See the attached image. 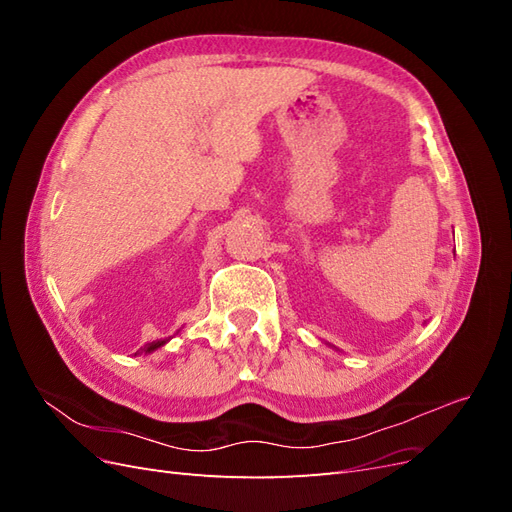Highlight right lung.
I'll return each instance as SVG.
<instances>
[{
	"label": "right lung",
	"mask_w": 512,
	"mask_h": 512,
	"mask_svg": "<svg viewBox=\"0 0 512 512\" xmlns=\"http://www.w3.org/2000/svg\"><path fill=\"white\" fill-rule=\"evenodd\" d=\"M164 344H166V339H158V342H151V344H147L145 348H141V352H153V350L164 346Z\"/></svg>",
	"instance_id": "1"
}]
</instances>
